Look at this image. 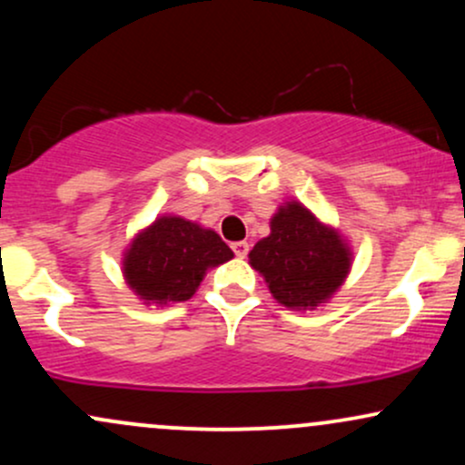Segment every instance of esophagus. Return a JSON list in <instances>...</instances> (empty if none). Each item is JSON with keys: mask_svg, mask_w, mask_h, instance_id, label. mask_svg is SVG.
<instances>
[{"mask_svg": "<svg viewBox=\"0 0 465 465\" xmlns=\"http://www.w3.org/2000/svg\"><path fill=\"white\" fill-rule=\"evenodd\" d=\"M232 249H233V253H236V258H244V255L249 253V242L240 240V242L232 244Z\"/></svg>", "mask_w": 465, "mask_h": 465, "instance_id": "obj_1", "label": "esophagus"}]
</instances>
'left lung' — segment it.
Returning <instances> with one entry per match:
<instances>
[{
  "mask_svg": "<svg viewBox=\"0 0 465 465\" xmlns=\"http://www.w3.org/2000/svg\"><path fill=\"white\" fill-rule=\"evenodd\" d=\"M249 264L264 277L271 295L291 311H314L343 286L351 251L334 227L323 225L300 201H286L271 218Z\"/></svg>",
  "mask_w": 465,
  "mask_h": 465,
  "instance_id": "left-lung-1",
  "label": "left lung"
}]
</instances>
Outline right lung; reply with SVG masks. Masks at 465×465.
<instances>
[{
  "instance_id": "1",
  "label": "right lung",
  "mask_w": 465,
  "mask_h": 465,
  "mask_svg": "<svg viewBox=\"0 0 465 465\" xmlns=\"http://www.w3.org/2000/svg\"><path fill=\"white\" fill-rule=\"evenodd\" d=\"M233 258L212 229L181 216H159L142 229L122 260L126 284L143 303L188 302L203 277Z\"/></svg>"
}]
</instances>
